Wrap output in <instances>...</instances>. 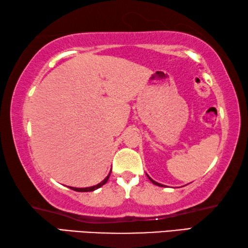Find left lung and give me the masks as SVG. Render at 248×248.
Listing matches in <instances>:
<instances>
[{
	"label": "left lung",
	"mask_w": 248,
	"mask_h": 248,
	"mask_svg": "<svg viewBox=\"0 0 248 248\" xmlns=\"http://www.w3.org/2000/svg\"><path fill=\"white\" fill-rule=\"evenodd\" d=\"M147 176H148V179H149V180H150V182H153V183H154V184H155V185H158V186H161V187H162V186H163V185H162V184H160V183H157V182H155V181H154V180H153V179H151V177H150V176H149V175H147Z\"/></svg>",
	"instance_id": "obj_1"
}]
</instances>
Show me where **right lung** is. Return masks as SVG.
Segmentation results:
<instances>
[{"instance_id":"1","label":"right lung","mask_w":248,"mask_h":248,"mask_svg":"<svg viewBox=\"0 0 248 248\" xmlns=\"http://www.w3.org/2000/svg\"><path fill=\"white\" fill-rule=\"evenodd\" d=\"M111 173V172H110ZM110 173H108V175L106 177V179H104L101 183H99V184H97V185H94V186H91V187H85V188H76V187H69V188H72L73 190H76V192H93V190H94V189H98V188H100L101 187L102 185H104L108 182V177H110Z\"/></svg>"}]
</instances>
